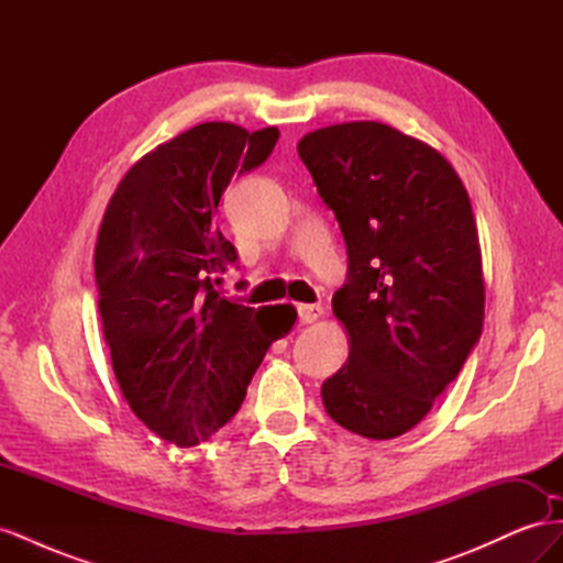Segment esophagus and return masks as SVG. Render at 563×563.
<instances>
[{"label": "esophagus", "mask_w": 563, "mask_h": 563, "mask_svg": "<svg viewBox=\"0 0 563 563\" xmlns=\"http://www.w3.org/2000/svg\"><path fill=\"white\" fill-rule=\"evenodd\" d=\"M321 317L319 305H298V321L300 323H312Z\"/></svg>", "instance_id": "34e87169"}]
</instances>
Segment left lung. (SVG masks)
<instances>
[{
	"instance_id": "8db88e82",
	"label": "left lung",
	"mask_w": 563,
	"mask_h": 563,
	"mask_svg": "<svg viewBox=\"0 0 563 563\" xmlns=\"http://www.w3.org/2000/svg\"><path fill=\"white\" fill-rule=\"evenodd\" d=\"M298 155L347 246L333 314L350 356L323 380V408L354 434L395 439L479 343L484 275L467 190L434 147L380 122L312 131Z\"/></svg>"
}]
</instances>
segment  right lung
Instances as JSON below:
<instances>
[{"instance_id":"add662e5","label":"right lung","mask_w":563,"mask_h":563,"mask_svg":"<svg viewBox=\"0 0 563 563\" xmlns=\"http://www.w3.org/2000/svg\"><path fill=\"white\" fill-rule=\"evenodd\" d=\"M279 129L197 124L135 162L96 242L98 312L131 411L176 446H195L240 411L294 305L246 308L216 291L236 249L218 228L234 174L275 150Z\"/></svg>"}]
</instances>
